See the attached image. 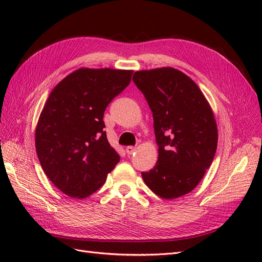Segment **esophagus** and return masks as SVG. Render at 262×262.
<instances>
[{
  "instance_id": "esophagus-1",
  "label": "esophagus",
  "mask_w": 262,
  "mask_h": 262,
  "mask_svg": "<svg viewBox=\"0 0 262 262\" xmlns=\"http://www.w3.org/2000/svg\"><path fill=\"white\" fill-rule=\"evenodd\" d=\"M125 152L128 153L129 155H131V154H133L134 152H136V147H134V146H126Z\"/></svg>"
}]
</instances>
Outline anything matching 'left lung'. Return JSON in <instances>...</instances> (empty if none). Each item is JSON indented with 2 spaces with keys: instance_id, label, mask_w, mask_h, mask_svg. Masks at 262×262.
<instances>
[{
  "instance_id": "left-lung-1",
  "label": "left lung",
  "mask_w": 262,
  "mask_h": 262,
  "mask_svg": "<svg viewBox=\"0 0 262 262\" xmlns=\"http://www.w3.org/2000/svg\"><path fill=\"white\" fill-rule=\"evenodd\" d=\"M133 82L153 113L158 158L142 172L146 186L163 199H176L199 185L217 146V125L203 93L181 71L141 70Z\"/></svg>"
}]
</instances>
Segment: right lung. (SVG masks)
Masks as SVG:
<instances>
[{
	"mask_svg": "<svg viewBox=\"0 0 262 262\" xmlns=\"http://www.w3.org/2000/svg\"><path fill=\"white\" fill-rule=\"evenodd\" d=\"M132 70L81 68L57 84L39 116L36 152L52 184L83 199L105 184L120 161L109 144L106 107L131 82Z\"/></svg>",
	"mask_w": 262,
	"mask_h": 262,
	"instance_id": "obj_1",
	"label": "right lung"
}]
</instances>
